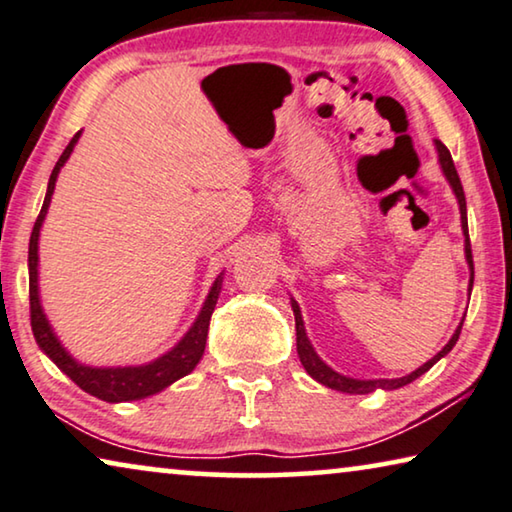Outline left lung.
Segmentation results:
<instances>
[{
	"instance_id": "obj_1",
	"label": "left lung",
	"mask_w": 512,
	"mask_h": 512,
	"mask_svg": "<svg viewBox=\"0 0 512 512\" xmlns=\"http://www.w3.org/2000/svg\"><path fill=\"white\" fill-rule=\"evenodd\" d=\"M436 145V154H439V164L443 175H446V180L450 187L455 191V198H457V205H459V217H462V233H464V256H466V263H469V270H471V279H469V293L473 288V256H471V242H469V221H466V198H464V189H462V182H459V175L455 170L453 164V157H450L448 147L441 143V140H434ZM291 307H293V316H295V339H298V355H300V362L302 367L307 369V374L311 379L323 383L325 388H332V390H339V392H348V395H367V392H374V390H397V388H404V385H409L411 381H416L418 376H422L425 372H429L436 362L441 358H446V355L453 351V346L457 344L459 339V332H462V323L457 325V330L453 332V337H450V342L441 348L439 353L434 355L432 360H427L425 365L418 367L416 372L402 376V379H351V376H344L335 372V369L325 365V362L318 358V353L314 351V346H311L309 337H307V330H305V321H302V311L300 305L291 298Z\"/></svg>"
}]
</instances>
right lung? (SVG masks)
Wrapping results in <instances>:
<instances>
[{
    "instance_id": "obj_1",
    "label": "right lung",
    "mask_w": 512,
    "mask_h": 512,
    "mask_svg": "<svg viewBox=\"0 0 512 512\" xmlns=\"http://www.w3.org/2000/svg\"><path fill=\"white\" fill-rule=\"evenodd\" d=\"M71 138V143L66 145V150L62 152V157L53 168L48 180V191H46V201H43V207L39 212V219H36L32 238H29V311H32V332L36 337V344L43 353L48 355L55 365L62 369V372L69 376V379L83 388L90 395L103 399V402H133V399H145L150 395H157L164 388H168L170 383H175L182 376H187L194 372V367L201 362L203 351H205V342H207V328H210V318L214 305H217L219 293H221V281H224V272L214 279V284L207 293V298L203 302L201 311H198L196 321L191 328L187 330L180 342H177L170 351L164 355H159L157 360L145 362V365H131V367H90L78 362L73 355L66 351L59 342V337L55 335L53 325L46 318V311L41 307V298H39V235H41V226L43 219H46L48 207H50V198H53L55 191V182L62 166L69 161L73 147H76L78 138Z\"/></svg>"
}]
</instances>
